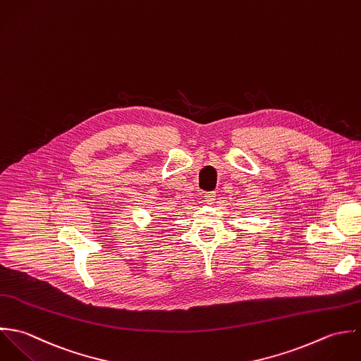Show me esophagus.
<instances>
[{
  "label": "esophagus",
  "instance_id": "esophagus-1",
  "mask_svg": "<svg viewBox=\"0 0 361 361\" xmlns=\"http://www.w3.org/2000/svg\"><path fill=\"white\" fill-rule=\"evenodd\" d=\"M205 202L208 204V205H212L214 202H215V200H216V192L215 191H211V192H207L205 194Z\"/></svg>",
  "mask_w": 361,
  "mask_h": 361
}]
</instances>
